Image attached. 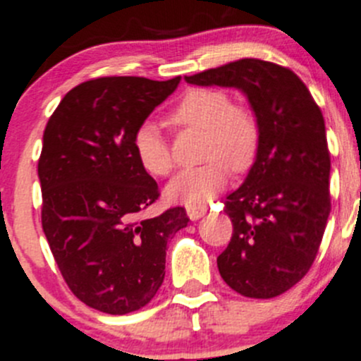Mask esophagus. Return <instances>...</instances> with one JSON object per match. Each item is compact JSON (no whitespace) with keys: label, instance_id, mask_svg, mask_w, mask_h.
Returning <instances> with one entry per match:
<instances>
[{"label":"esophagus","instance_id":"obj_1","mask_svg":"<svg viewBox=\"0 0 361 361\" xmlns=\"http://www.w3.org/2000/svg\"><path fill=\"white\" fill-rule=\"evenodd\" d=\"M207 207L206 206H187V214L190 220H199L206 214Z\"/></svg>","mask_w":361,"mask_h":361}]
</instances>
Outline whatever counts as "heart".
<instances>
[{
    "label": "heart",
    "mask_w": 361,
    "mask_h": 361,
    "mask_svg": "<svg viewBox=\"0 0 361 361\" xmlns=\"http://www.w3.org/2000/svg\"><path fill=\"white\" fill-rule=\"evenodd\" d=\"M174 127L204 130L202 159L206 164L183 169L169 181V201L202 206L221 192L231 178V167L245 173L260 152V123L245 106H234L228 94L216 89H192L169 113ZM133 152L143 171L167 176L173 169L169 145L154 122H143L133 134Z\"/></svg>",
    "instance_id": "b5f03b06"
}]
</instances>
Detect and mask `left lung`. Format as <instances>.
<instances>
[{"mask_svg":"<svg viewBox=\"0 0 361 361\" xmlns=\"http://www.w3.org/2000/svg\"><path fill=\"white\" fill-rule=\"evenodd\" d=\"M185 80L239 89L260 123L258 157L225 201L234 232L216 264L234 292L278 297L307 274L330 214L322 110L292 69L267 61L239 59Z\"/></svg>","mask_w":361,"mask_h":361,"instance_id":"obj_1","label":"left lung"}]
</instances>
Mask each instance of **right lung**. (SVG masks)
<instances>
[{"instance_id": "1", "label": "right lung", "mask_w": 361, "mask_h": 361, "mask_svg": "<svg viewBox=\"0 0 361 361\" xmlns=\"http://www.w3.org/2000/svg\"><path fill=\"white\" fill-rule=\"evenodd\" d=\"M180 80L83 82L63 97L43 133V232L69 290L106 314L137 311L155 297L167 243L190 221L180 206L141 218L160 194L133 152L136 127Z\"/></svg>"}]
</instances>
